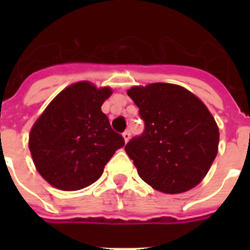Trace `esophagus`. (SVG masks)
Instances as JSON below:
<instances>
[{
  "label": "esophagus",
  "instance_id": "34e87169",
  "mask_svg": "<svg viewBox=\"0 0 250 250\" xmlns=\"http://www.w3.org/2000/svg\"><path fill=\"white\" fill-rule=\"evenodd\" d=\"M123 138H125V143H127V142L130 141V138H131L130 130H125V132H123Z\"/></svg>",
  "mask_w": 250,
  "mask_h": 250
}]
</instances>
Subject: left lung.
Instances as JSON below:
<instances>
[{
	"label": "left lung",
	"mask_w": 250,
	"mask_h": 250,
	"mask_svg": "<svg viewBox=\"0 0 250 250\" xmlns=\"http://www.w3.org/2000/svg\"><path fill=\"white\" fill-rule=\"evenodd\" d=\"M145 131L125 145L138 174L166 194L185 193L205 178L218 152L220 132L208 107L186 88L152 83L127 91Z\"/></svg>",
	"instance_id": "left-lung-1"
}]
</instances>
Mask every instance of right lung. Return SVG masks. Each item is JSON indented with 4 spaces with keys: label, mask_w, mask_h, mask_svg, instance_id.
I'll list each match as a JSON object with an SVG mask.
<instances>
[{
    "label": "right lung",
    "mask_w": 250,
    "mask_h": 250,
    "mask_svg": "<svg viewBox=\"0 0 250 250\" xmlns=\"http://www.w3.org/2000/svg\"><path fill=\"white\" fill-rule=\"evenodd\" d=\"M112 89L92 83L72 84L52 100L32 127L29 150L42 178L73 191L96 182L123 136L109 125L102 104Z\"/></svg>",
    "instance_id": "add662e5"
}]
</instances>
